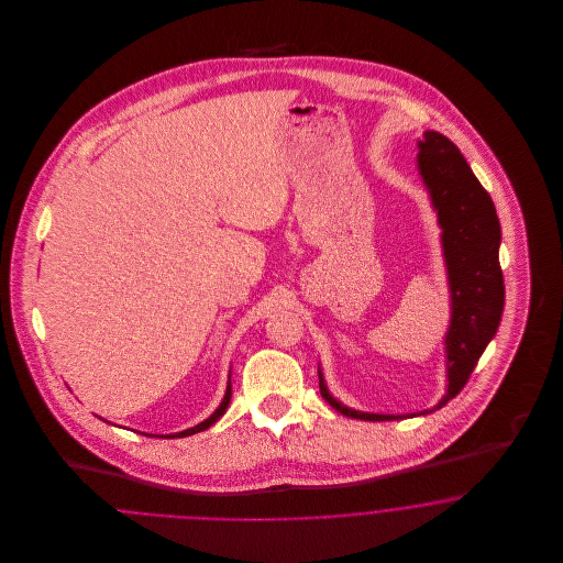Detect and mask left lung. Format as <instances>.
<instances>
[{
  "label": "left lung",
  "mask_w": 563,
  "mask_h": 563,
  "mask_svg": "<svg viewBox=\"0 0 563 563\" xmlns=\"http://www.w3.org/2000/svg\"><path fill=\"white\" fill-rule=\"evenodd\" d=\"M418 166L443 228V251L452 289V327L448 331V395L422 413H430L454 399L466 386L489 340L503 319L505 278L498 260L500 221L489 194L460 150L445 134H422ZM324 401L354 420L386 422L407 416L363 413L335 401L319 374Z\"/></svg>",
  "instance_id": "1"
}]
</instances>
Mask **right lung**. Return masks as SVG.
Masks as SVG:
<instances>
[{
  "instance_id": "right-lung-1",
  "label": "right lung",
  "mask_w": 563,
  "mask_h": 563,
  "mask_svg": "<svg viewBox=\"0 0 563 563\" xmlns=\"http://www.w3.org/2000/svg\"><path fill=\"white\" fill-rule=\"evenodd\" d=\"M232 399V386H230V382H228V390H225V397H223V401L221 405L217 407V411H214L211 418H207L205 422H200L198 427H194V429L184 430V432H175V434H166V439H181V437H189V434H196V432H200V430H207L211 424H214L223 413H225V409H228V402ZM164 439V437H162Z\"/></svg>"
}]
</instances>
